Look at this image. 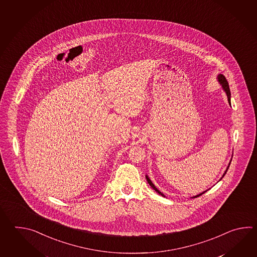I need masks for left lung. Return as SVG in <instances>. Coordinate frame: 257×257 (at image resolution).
<instances>
[{
	"label": "left lung",
	"mask_w": 257,
	"mask_h": 257,
	"mask_svg": "<svg viewBox=\"0 0 257 257\" xmlns=\"http://www.w3.org/2000/svg\"><path fill=\"white\" fill-rule=\"evenodd\" d=\"M218 82H219V83L221 84V86H222V88H223V90L224 91H225V93H226V94H227V97H228V102H229V104H230V91H229V82H228V81L226 80V78H225V76H224L223 74H218ZM229 164H230V163H229V165H228V167H227V169H226V171H225V173H224L223 175H222V177L220 178V180H221V179L223 178L224 175H225V174L227 173V171H228V169H229ZM146 179H147L148 183H149V185L152 186V187H153V189H154L155 191L158 192L159 195H161V196H163V197H165L164 194H163L162 192L160 191V190H158V189L156 188V186L153 185V182H152V181H151V179H150V178L148 177V175H146ZM207 191H208V190H206V191L202 192L201 194H199V195H197V196H195V197H193V198H194V197H199V196H201V195H203L204 193H206V192Z\"/></svg>",
	"instance_id": "left-lung-1"
}]
</instances>
